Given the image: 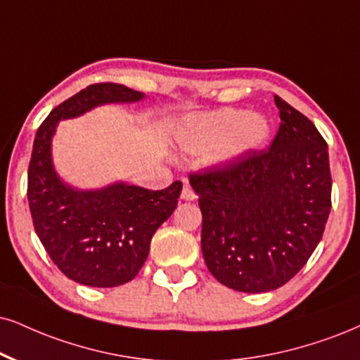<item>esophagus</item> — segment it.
<instances>
[{"label": "esophagus", "mask_w": 360, "mask_h": 360, "mask_svg": "<svg viewBox=\"0 0 360 360\" xmlns=\"http://www.w3.org/2000/svg\"><path fill=\"white\" fill-rule=\"evenodd\" d=\"M181 198H184V200H195V198H197V195H195L193 188L190 187L187 180L184 181V188H181Z\"/></svg>", "instance_id": "esophagus-1"}]
</instances>
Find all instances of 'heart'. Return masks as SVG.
Instances as JSON below:
<instances>
[{
	"label": "heart",
	"mask_w": 360,
	"mask_h": 360,
	"mask_svg": "<svg viewBox=\"0 0 360 360\" xmlns=\"http://www.w3.org/2000/svg\"><path fill=\"white\" fill-rule=\"evenodd\" d=\"M270 136L269 122L248 110L224 108L188 120L176 133L179 145L193 155L233 158L260 148Z\"/></svg>",
	"instance_id": "obj_1"
}]
</instances>
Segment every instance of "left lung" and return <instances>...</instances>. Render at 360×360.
<instances>
[{
	"label": "left lung",
	"instance_id": "obj_1",
	"mask_svg": "<svg viewBox=\"0 0 360 360\" xmlns=\"http://www.w3.org/2000/svg\"><path fill=\"white\" fill-rule=\"evenodd\" d=\"M281 127L269 150L190 173L202 210V252L210 274L259 294L290 281L321 242L332 207L323 136L275 96Z\"/></svg>",
	"mask_w": 360,
	"mask_h": 360
}]
</instances>
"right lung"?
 Here are the masks:
<instances>
[{"label":"right lung","mask_w":360,"mask_h":360,"mask_svg":"<svg viewBox=\"0 0 360 360\" xmlns=\"http://www.w3.org/2000/svg\"><path fill=\"white\" fill-rule=\"evenodd\" d=\"M141 98L140 91L120 83H95L53 108L37 131L28 167L34 232L53 264L83 285H123L140 272L153 233L175 210L181 181L163 190L117 184L78 192L53 170L51 136L60 120L78 117L96 105Z\"/></svg>","instance_id":"add662e5"}]
</instances>
